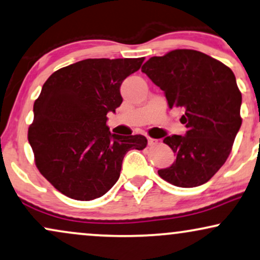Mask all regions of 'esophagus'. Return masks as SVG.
<instances>
[{"label": "esophagus", "mask_w": 260, "mask_h": 260, "mask_svg": "<svg viewBox=\"0 0 260 260\" xmlns=\"http://www.w3.org/2000/svg\"><path fill=\"white\" fill-rule=\"evenodd\" d=\"M147 144H149V146H154L158 144V140L157 139H153V138H147Z\"/></svg>", "instance_id": "esophagus-1"}]
</instances>
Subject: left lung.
Here are the masks:
<instances>
[{
	"instance_id": "1",
	"label": "left lung",
	"mask_w": 260,
	"mask_h": 260,
	"mask_svg": "<svg viewBox=\"0 0 260 260\" xmlns=\"http://www.w3.org/2000/svg\"><path fill=\"white\" fill-rule=\"evenodd\" d=\"M141 72L164 91L170 109L183 108L185 136H168L163 143L176 160L159 169L163 180L177 187L208 182L224 164L241 127V92L229 67L209 55L177 49L153 56Z\"/></svg>"
}]
</instances>
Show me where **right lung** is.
I'll list each match as a JSON object with an SVG mask.
<instances>
[{"label": "right lung", "mask_w": 260, "mask_h": 260, "mask_svg": "<svg viewBox=\"0 0 260 260\" xmlns=\"http://www.w3.org/2000/svg\"><path fill=\"white\" fill-rule=\"evenodd\" d=\"M139 58H87L52 73L34 104L28 143L36 166L62 194L104 196L120 177L124 154L146 147L144 136L110 133L107 114L122 103L120 86Z\"/></svg>", "instance_id": "right-lung-1"}]
</instances>
